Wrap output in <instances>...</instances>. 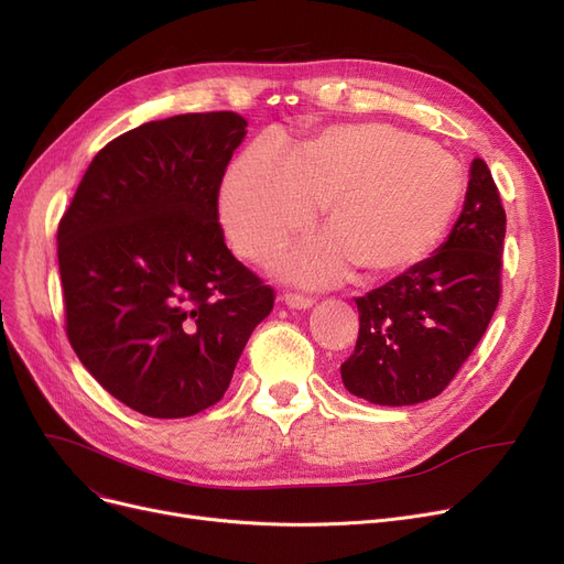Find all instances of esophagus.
<instances>
[{"label":"esophagus","mask_w":564,"mask_h":564,"mask_svg":"<svg viewBox=\"0 0 564 564\" xmlns=\"http://www.w3.org/2000/svg\"><path fill=\"white\" fill-rule=\"evenodd\" d=\"M285 302V306L290 308H311L313 306V300L306 297V295H297V292H285V295L281 297Z\"/></svg>","instance_id":"obj_1"}]
</instances>
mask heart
<instances>
[{
	"label": "heart",
	"mask_w": 564,
	"mask_h": 564,
	"mask_svg": "<svg viewBox=\"0 0 564 564\" xmlns=\"http://www.w3.org/2000/svg\"><path fill=\"white\" fill-rule=\"evenodd\" d=\"M460 193L458 163L422 138L387 124L332 127L300 152L276 135L249 144L224 180L221 221L232 247L260 260L327 200L332 232L279 262L292 281L327 285L357 262L371 274L422 262L449 228Z\"/></svg>",
	"instance_id": "obj_1"
}]
</instances>
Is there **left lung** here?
Listing matches in <instances>:
<instances>
[{"label": "left lung", "mask_w": 564, "mask_h": 564, "mask_svg": "<svg viewBox=\"0 0 564 564\" xmlns=\"http://www.w3.org/2000/svg\"><path fill=\"white\" fill-rule=\"evenodd\" d=\"M505 226L491 170L475 159L463 212L440 249L355 300L357 346L340 364L350 394L401 408L452 382L496 313Z\"/></svg>", "instance_id": "left-lung-1"}]
</instances>
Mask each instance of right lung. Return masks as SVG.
Listing matches in <instances>:
<instances>
[{"mask_svg":"<svg viewBox=\"0 0 564 564\" xmlns=\"http://www.w3.org/2000/svg\"><path fill=\"white\" fill-rule=\"evenodd\" d=\"M249 121L175 115L115 138L62 216L66 334L106 391L156 420L224 399L274 290L226 247L218 188Z\"/></svg>","mask_w":564,"mask_h":564,"instance_id":"obj_1","label":"right lung"}]
</instances>
